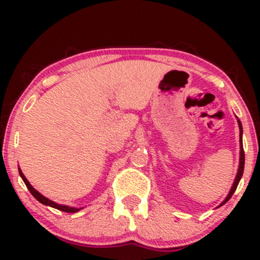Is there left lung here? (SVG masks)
<instances>
[{
	"instance_id": "8db88e82",
	"label": "left lung",
	"mask_w": 260,
	"mask_h": 260,
	"mask_svg": "<svg viewBox=\"0 0 260 260\" xmlns=\"http://www.w3.org/2000/svg\"><path fill=\"white\" fill-rule=\"evenodd\" d=\"M238 126H240V137H241V151H240V168H238V172H237V176H236V178H235V182H234V186H232V188H231V190H230V193H229L228 198H226V199H225V201H223V202L221 203V205H223V204H225V203H226V202H228L230 198H231V197H232V194H234V193H235L236 188H237V186H238V182H240V180H241V177H242V175H243V170H244V150H243V145H242V124H241V122H240V121H238Z\"/></svg>"
}]
</instances>
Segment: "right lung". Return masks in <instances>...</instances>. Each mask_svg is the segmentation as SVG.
I'll return each mask as SVG.
<instances>
[{
  "mask_svg": "<svg viewBox=\"0 0 260 260\" xmlns=\"http://www.w3.org/2000/svg\"><path fill=\"white\" fill-rule=\"evenodd\" d=\"M19 175H20V177L23 178V181H24L25 186H26V188H28V189H29V192L31 193L32 197H34V198L37 199L38 202L43 203L44 205H49V207H52V208H55V209H58V210L64 211V213H77V211L80 210V209H78V208H71V207H67V205L56 204V203H53L52 201H50V199H47L46 197H44L43 194H40V193H39L37 189H34L31 184L29 183V181L25 178V176L23 175L22 170H20V169H19Z\"/></svg>",
  "mask_w": 260,
  "mask_h": 260,
  "instance_id": "right-lung-1",
  "label": "right lung"
}]
</instances>
